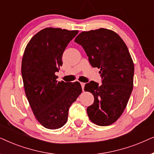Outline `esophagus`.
Listing matches in <instances>:
<instances>
[{
  "mask_svg": "<svg viewBox=\"0 0 154 154\" xmlns=\"http://www.w3.org/2000/svg\"><path fill=\"white\" fill-rule=\"evenodd\" d=\"M81 85L82 89H83H83H84V87H85V83H81Z\"/></svg>",
  "mask_w": 154,
  "mask_h": 154,
  "instance_id": "34e87169",
  "label": "esophagus"
}]
</instances>
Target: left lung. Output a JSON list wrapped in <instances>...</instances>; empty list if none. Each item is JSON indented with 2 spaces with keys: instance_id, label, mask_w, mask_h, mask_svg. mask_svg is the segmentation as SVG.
<instances>
[{
  "instance_id": "1",
  "label": "left lung",
  "mask_w": 154,
  "mask_h": 154,
  "mask_svg": "<svg viewBox=\"0 0 154 154\" xmlns=\"http://www.w3.org/2000/svg\"><path fill=\"white\" fill-rule=\"evenodd\" d=\"M75 43L83 48L92 67L100 69L102 83L93 81L84 90L94 100L87 113L92 123L107 126L115 123L123 113L133 89L134 63L125 42L112 30L100 28L83 31Z\"/></svg>"
}]
</instances>
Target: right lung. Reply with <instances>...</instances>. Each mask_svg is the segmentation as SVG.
Here are the masks:
<instances>
[{
  "mask_svg": "<svg viewBox=\"0 0 154 154\" xmlns=\"http://www.w3.org/2000/svg\"><path fill=\"white\" fill-rule=\"evenodd\" d=\"M79 31L48 27L27 44L22 61V75L27 100L37 121L48 129L62 128L69 109L82 92L79 82L57 81L62 54Z\"/></svg>",
  "mask_w": 154,
  "mask_h": 154,
  "instance_id": "right-lung-1",
  "label": "right lung"
}]
</instances>
